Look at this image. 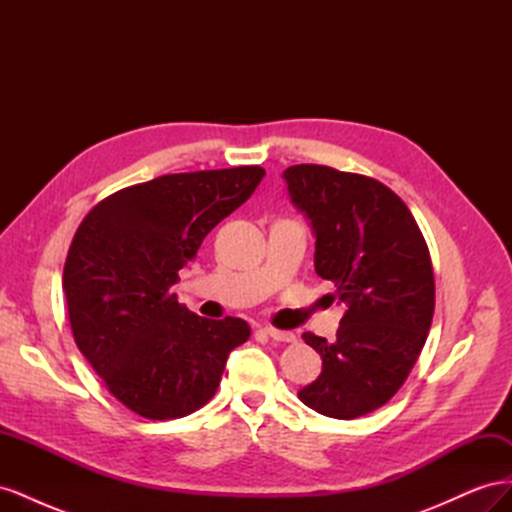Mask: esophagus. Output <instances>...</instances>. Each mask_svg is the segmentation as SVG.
<instances>
[{
	"instance_id": "1",
	"label": "esophagus",
	"mask_w": 512,
	"mask_h": 512,
	"mask_svg": "<svg viewBox=\"0 0 512 512\" xmlns=\"http://www.w3.org/2000/svg\"><path fill=\"white\" fill-rule=\"evenodd\" d=\"M265 333L271 337V339H275V342H294V333H290V331H280V329H273V327H265Z\"/></svg>"
}]
</instances>
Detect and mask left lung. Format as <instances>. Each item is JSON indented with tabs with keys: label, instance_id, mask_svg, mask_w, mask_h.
<instances>
[{
	"label": "left lung",
	"instance_id": "8db88e82",
	"mask_svg": "<svg viewBox=\"0 0 512 512\" xmlns=\"http://www.w3.org/2000/svg\"><path fill=\"white\" fill-rule=\"evenodd\" d=\"M284 179L312 224L316 273L346 303L335 342L303 333L322 371L299 399L350 421L384 406L425 346L436 303L429 250L404 200L376 179L318 164L290 166Z\"/></svg>",
	"mask_w": 512,
	"mask_h": 512
}]
</instances>
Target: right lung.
<instances>
[{"mask_svg":"<svg viewBox=\"0 0 512 512\" xmlns=\"http://www.w3.org/2000/svg\"><path fill=\"white\" fill-rule=\"evenodd\" d=\"M262 177L260 166L164 175L104 198L76 230L64 267L74 342L132 412L166 421L203 408L250 337L245 320L200 318L170 288Z\"/></svg>","mask_w":512,"mask_h":512,"instance_id":"1","label":"right lung"}]
</instances>
